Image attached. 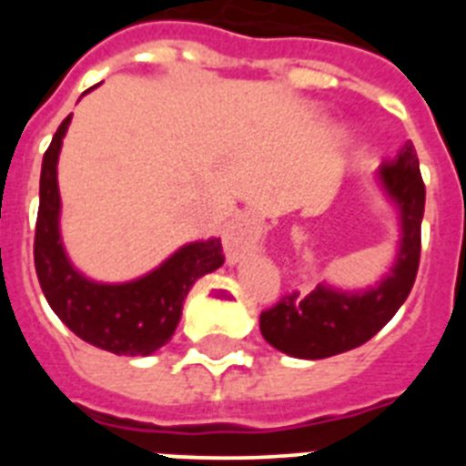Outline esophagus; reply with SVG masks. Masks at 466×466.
Masks as SVG:
<instances>
[{"label": "esophagus", "instance_id": "34e87169", "mask_svg": "<svg viewBox=\"0 0 466 466\" xmlns=\"http://www.w3.org/2000/svg\"><path fill=\"white\" fill-rule=\"evenodd\" d=\"M224 245H226V252H228L230 258L240 257V252L245 249V245H247L245 226L236 224V226H230V228H226Z\"/></svg>", "mask_w": 466, "mask_h": 466}]
</instances>
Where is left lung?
Here are the masks:
<instances>
[{"label": "left lung", "instance_id": "obj_1", "mask_svg": "<svg viewBox=\"0 0 466 466\" xmlns=\"http://www.w3.org/2000/svg\"><path fill=\"white\" fill-rule=\"evenodd\" d=\"M380 179L401 208L403 236L392 273L364 294H340L319 284L308 296L299 291L279 296L273 308L261 312L258 327L263 339L284 355L324 360L360 348L409 299L420 266V226L425 214V182L413 142H406L394 158L385 160Z\"/></svg>", "mask_w": 466, "mask_h": 466}]
</instances>
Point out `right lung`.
<instances>
[{"label": "right lung", "mask_w": 466, "mask_h": 466, "mask_svg": "<svg viewBox=\"0 0 466 466\" xmlns=\"http://www.w3.org/2000/svg\"><path fill=\"white\" fill-rule=\"evenodd\" d=\"M69 118L60 123L44 154L35 268L48 306L81 340L114 355H151L167 343L182 317L184 299L198 278L226 261L219 238L182 247L160 268L127 284H95L69 266L57 230V154Z\"/></svg>", "instance_id": "right-lung-1"}]
</instances>
